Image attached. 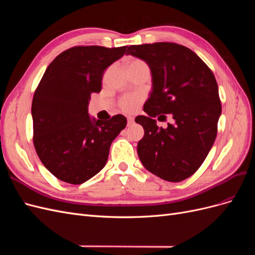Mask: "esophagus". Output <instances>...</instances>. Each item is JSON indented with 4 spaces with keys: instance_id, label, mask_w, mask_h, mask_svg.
<instances>
[{
    "instance_id": "34e87169",
    "label": "esophagus",
    "mask_w": 255,
    "mask_h": 255,
    "mask_svg": "<svg viewBox=\"0 0 255 255\" xmlns=\"http://www.w3.org/2000/svg\"><path fill=\"white\" fill-rule=\"evenodd\" d=\"M134 123V118L133 117H128V126H132Z\"/></svg>"
}]
</instances>
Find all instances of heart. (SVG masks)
Here are the masks:
<instances>
[{"instance_id":"1","label":"heart","mask_w":255,"mask_h":255,"mask_svg":"<svg viewBox=\"0 0 255 255\" xmlns=\"http://www.w3.org/2000/svg\"><path fill=\"white\" fill-rule=\"evenodd\" d=\"M133 66H146V65L140 59H133L128 64V68L133 67ZM140 102H141V98L139 96H127L121 99L120 106L125 112L132 113L137 109Z\"/></svg>"}]
</instances>
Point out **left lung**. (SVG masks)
Wrapping results in <instances>:
<instances>
[{"mask_svg": "<svg viewBox=\"0 0 255 255\" xmlns=\"http://www.w3.org/2000/svg\"><path fill=\"white\" fill-rule=\"evenodd\" d=\"M145 61L152 90L135 119L144 135L137 153L143 167L168 182H181L202 165L217 136L221 115L218 85L211 69L190 49L172 42L129 45L127 55ZM175 122L158 128L154 117Z\"/></svg>", "mask_w": 255, "mask_h": 255, "instance_id": "obj_1", "label": "left lung"}]
</instances>
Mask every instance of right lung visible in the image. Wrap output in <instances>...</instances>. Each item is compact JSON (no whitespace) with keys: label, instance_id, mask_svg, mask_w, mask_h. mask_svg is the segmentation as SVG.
Returning a JSON list of instances; mask_svg holds the SVG:
<instances>
[{"label":"right lung","instance_id":"right-lung-1","mask_svg":"<svg viewBox=\"0 0 255 255\" xmlns=\"http://www.w3.org/2000/svg\"><path fill=\"white\" fill-rule=\"evenodd\" d=\"M127 47H74L45 70L32 103L34 145L41 163L58 180L79 185L102 170L111 144L127 126L116 115L107 122L90 117L92 92L101 91L103 73Z\"/></svg>","mask_w":255,"mask_h":255}]
</instances>
